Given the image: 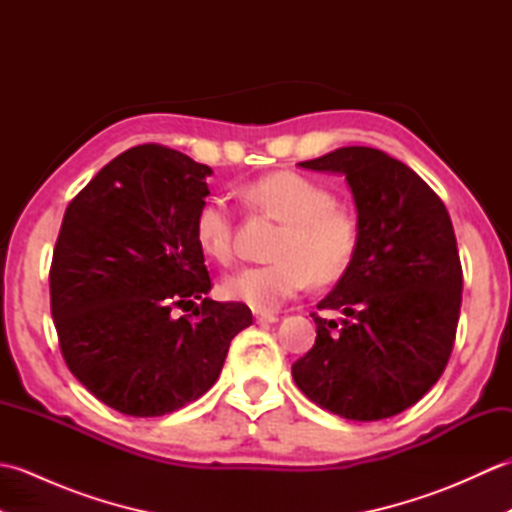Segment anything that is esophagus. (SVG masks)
Here are the masks:
<instances>
[{
  "instance_id": "34e87169",
  "label": "esophagus",
  "mask_w": 512,
  "mask_h": 512,
  "mask_svg": "<svg viewBox=\"0 0 512 512\" xmlns=\"http://www.w3.org/2000/svg\"><path fill=\"white\" fill-rule=\"evenodd\" d=\"M255 321H257V323H275V321H277V314L257 312V314H255Z\"/></svg>"
}]
</instances>
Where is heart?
I'll use <instances>...</instances> for the list:
<instances>
[{
  "mask_svg": "<svg viewBox=\"0 0 512 512\" xmlns=\"http://www.w3.org/2000/svg\"><path fill=\"white\" fill-rule=\"evenodd\" d=\"M239 202L250 215L279 222L270 246L273 262L250 266L226 279L228 299L257 312L279 308L308 286L332 284L352 266L361 226L352 209L336 204V195L319 180L297 171L266 173L242 184ZM195 242L206 257L228 266L235 257V213L224 200L209 198L193 220Z\"/></svg>",
  "mask_w": 512,
  "mask_h": 512,
  "instance_id": "heart-1",
  "label": "heart"
}]
</instances>
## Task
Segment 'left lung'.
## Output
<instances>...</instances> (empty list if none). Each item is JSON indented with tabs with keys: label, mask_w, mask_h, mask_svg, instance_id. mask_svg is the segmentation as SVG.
I'll list each match as a JSON object with an SVG mask.
<instances>
[{
	"label": "left lung",
	"mask_w": 512,
	"mask_h": 512,
	"mask_svg": "<svg viewBox=\"0 0 512 512\" xmlns=\"http://www.w3.org/2000/svg\"><path fill=\"white\" fill-rule=\"evenodd\" d=\"M345 173L358 250L319 310L312 350L292 365L297 387L347 420H383L438 383L453 352L462 306V264L447 206L416 171L372 147H343L299 162Z\"/></svg>",
	"instance_id": "obj_1"
}]
</instances>
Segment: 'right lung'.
I'll return each mask as SVG.
<instances>
[{"instance_id": "add662e5", "label": "right lung", "mask_w": 512, "mask_h": 512, "mask_svg": "<svg viewBox=\"0 0 512 512\" xmlns=\"http://www.w3.org/2000/svg\"><path fill=\"white\" fill-rule=\"evenodd\" d=\"M211 169L147 143L74 195L50 264V310L70 372L107 407L154 418L198 400L222 372L246 303L211 301L193 220ZM201 301L194 306V299ZM193 309L175 317V310Z\"/></svg>"}]
</instances>
